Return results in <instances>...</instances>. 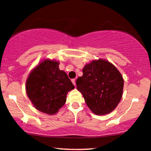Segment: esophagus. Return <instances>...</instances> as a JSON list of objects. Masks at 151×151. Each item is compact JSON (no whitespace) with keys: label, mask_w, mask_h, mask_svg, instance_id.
<instances>
[{"label":"esophagus","mask_w":151,"mask_h":151,"mask_svg":"<svg viewBox=\"0 0 151 151\" xmlns=\"http://www.w3.org/2000/svg\"><path fill=\"white\" fill-rule=\"evenodd\" d=\"M72 82H73L74 86H76V79H75V78H73V79H72Z\"/></svg>","instance_id":"obj_1"}]
</instances>
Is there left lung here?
Listing matches in <instances>:
<instances>
[{
    "label": "left lung",
    "instance_id": "8db88e82",
    "mask_svg": "<svg viewBox=\"0 0 151 151\" xmlns=\"http://www.w3.org/2000/svg\"><path fill=\"white\" fill-rule=\"evenodd\" d=\"M76 84L91 111L96 115H105L120 103L124 80L111 63L100 59L85 65L83 76L76 79Z\"/></svg>",
    "mask_w": 151,
    "mask_h": 151
}]
</instances>
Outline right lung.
<instances>
[{
    "label": "right lung",
    "mask_w": 151,
    "mask_h": 151,
    "mask_svg": "<svg viewBox=\"0 0 151 151\" xmlns=\"http://www.w3.org/2000/svg\"><path fill=\"white\" fill-rule=\"evenodd\" d=\"M58 61L45 59L34 68L27 78V96L36 109L49 115L55 114L64 105L66 95L75 86Z\"/></svg>",
    "instance_id": "obj_1"
}]
</instances>
